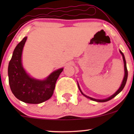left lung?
I'll return each mask as SVG.
<instances>
[{
    "label": "left lung",
    "instance_id": "1",
    "mask_svg": "<svg viewBox=\"0 0 134 134\" xmlns=\"http://www.w3.org/2000/svg\"><path fill=\"white\" fill-rule=\"evenodd\" d=\"M120 53L122 55V57H123V60H124V70H125V76H124V79H123V81L122 82H121V84L120 86V88L118 89V90L116 91V92H115V93L113 94V95H111V96L108 97V98H107V99H94V98H91V97H89L86 96V95H85L84 94H83V93L82 91H81V89H80V87L79 86V84H78V87H79V89L80 90V91H81V93H82V94L84 95V96L86 97L87 98H90V99H91V100H93V101H98V102H106V101H108L109 100H110V99H111L112 98H113L114 97H115L116 96V95L118 94H119L121 91L123 90V89L124 88V87H125V84H126V82H127V77H128V71H127V65H126V61H125V57H124V53L121 52L120 50Z\"/></svg>",
    "mask_w": 134,
    "mask_h": 134
}]
</instances>
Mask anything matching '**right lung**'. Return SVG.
Segmentation results:
<instances>
[{"label": "right lung", "instance_id": "1", "mask_svg": "<svg viewBox=\"0 0 134 134\" xmlns=\"http://www.w3.org/2000/svg\"><path fill=\"white\" fill-rule=\"evenodd\" d=\"M27 37L18 44L9 63L8 76L10 90L19 100L30 104H39L48 100L53 95L55 83L64 69L53 72L46 79L31 77L22 65L23 49Z\"/></svg>", "mask_w": 134, "mask_h": 134}]
</instances>
